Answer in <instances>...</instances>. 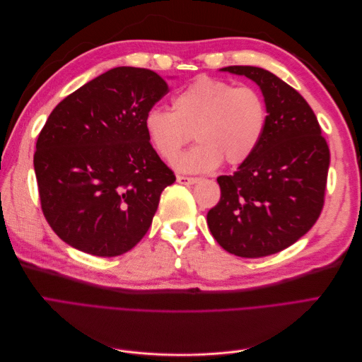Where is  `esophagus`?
Wrapping results in <instances>:
<instances>
[{"label":"esophagus","mask_w":362,"mask_h":362,"mask_svg":"<svg viewBox=\"0 0 362 362\" xmlns=\"http://www.w3.org/2000/svg\"><path fill=\"white\" fill-rule=\"evenodd\" d=\"M177 181L180 184H184V185H192L194 182H198L199 178H194V177H184V175H178L177 177Z\"/></svg>","instance_id":"esophagus-1"}]
</instances>
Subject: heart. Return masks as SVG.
<instances>
[{"mask_svg": "<svg viewBox=\"0 0 362 362\" xmlns=\"http://www.w3.org/2000/svg\"><path fill=\"white\" fill-rule=\"evenodd\" d=\"M267 125V107L252 86L199 76L172 98V112L151 108L144 129L151 146L172 158L190 140L198 145L173 160L181 172H208L225 161L240 166L259 146Z\"/></svg>", "mask_w": 362, "mask_h": 362, "instance_id": "heart-1", "label": "heart"}]
</instances>
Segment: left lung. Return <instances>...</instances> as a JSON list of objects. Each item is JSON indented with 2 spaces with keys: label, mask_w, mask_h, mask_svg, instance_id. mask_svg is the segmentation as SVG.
Wrapping results in <instances>:
<instances>
[{
  "label": "left lung",
  "mask_w": 362,
  "mask_h": 362,
  "mask_svg": "<svg viewBox=\"0 0 362 362\" xmlns=\"http://www.w3.org/2000/svg\"><path fill=\"white\" fill-rule=\"evenodd\" d=\"M245 75L264 95L267 125L257 151L233 175L217 178L221 199L206 214L216 242L229 254H276L310 231L325 205L329 146L310 104L275 74L255 66Z\"/></svg>",
  "instance_id": "8db88e82"
}]
</instances>
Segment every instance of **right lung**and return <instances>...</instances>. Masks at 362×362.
I'll use <instances>...</instances> for the list:
<instances>
[{"mask_svg":"<svg viewBox=\"0 0 362 362\" xmlns=\"http://www.w3.org/2000/svg\"><path fill=\"white\" fill-rule=\"evenodd\" d=\"M169 92L144 68L107 71L60 101L37 137L42 213L64 243L96 257L133 249L152 223L173 172L144 129Z\"/></svg>","mask_w":362,"mask_h":362,"instance_id":"obj_1","label":"right lung"}]
</instances>
